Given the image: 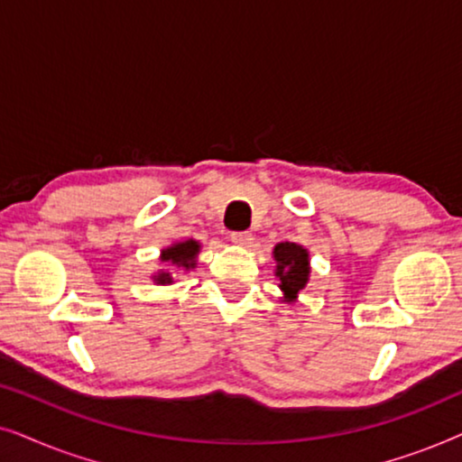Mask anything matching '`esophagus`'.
I'll use <instances>...</instances> for the list:
<instances>
[{
    "mask_svg": "<svg viewBox=\"0 0 462 462\" xmlns=\"http://www.w3.org/2000/svg\"><path fill=\"white\" fill-rule=\"evenodd\" d=\"M252 233L250 231H236L231 233V242L237 244V245H250L252 244Z\"/></svg>",
    "mask_w": 462,
    "mask_h": 462,
    "instance_id": "34e87169",
    "label": "esophagus"
}]
</instances>
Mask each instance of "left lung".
<instances>
[{
    "label": "left lung",
    "instance_id": "left-lung-1",
    "mask_svg": "<svg viewBox=\"0 0 462 462\" xmlns=\"http://www.w3.org/2000/svg\"><path fill=\"white\" fill-rule=\"evenodd\" d=\"M277 261V277H280V288L290 300L296 299V294L305 288L309 280V254L302 245L294 242L277 244L275 250Z\"/></svg>",
    "mask_w": 462,
    "mask_h": 462
}]
</instances>
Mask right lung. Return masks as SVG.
Wrapping results in <instances>:
<instances>
[{
	"label": "right lung",
	"mask_w": 462,
	"mask_h": 462,
	"mask_svg": "<svg viewBox=\"0 0 462 462\" xmlns=\"http://www.w3.org/2000/svg\"><path fill=\"white\" fill-rule=\"evenodd\" d=\"M199 252V245H198V242H193V239H189V242H185V244H176V245H172V248H168V250H163V258L162 261H172L174 264H179V267H193L195 264V254H198ZM157 282H170V275L168 273H162V275H157L155 277Z\"/></svg>",
	"instance_id": "add662e5"
}]
</instances>
